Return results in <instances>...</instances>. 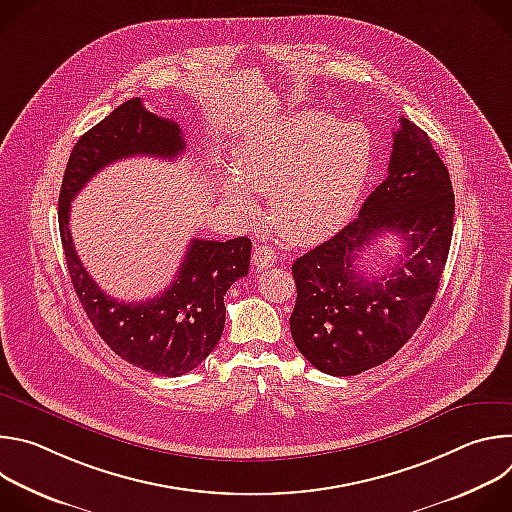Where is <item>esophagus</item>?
Returning a JSON list of instances; mask_svg holds the SVG:
<instances>
[{
  "label": "esophagus",
  "instance_id": "1",
  "mask_svg": "<svg viewBox=\"0 0 512 512\" xmlns=\"http://www.w3.org/2000/svg\"><path fill=\"white\" fill-rule=\"evenodd\" d=\"M253 265H255L257 271H263V269L273 267V265H275V253H273V249H271V247H265V245L255 247V251H253Z\"/></svg>",
  "mask_w": 512,
  "mask_h": 512
}]
</instances>
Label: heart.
I'll return each mask as SVG.
<instances>
[{
    "mask_svg": "<svg viewBox=\"0 0 512 512\" xmlns=\"http://www.w3.org/2000/svg\"><path fill=\"white\" fill-rule=\"evenodd\" d=\"M371 170L369 135L318 111L287 115L249 137L227 174L229 200L255 212V196L271 194L277 231L310 245L338 231L356 208Z\"/></svg>",
    "mask_w": 512,
    "mask_h": 512,
    "instance_id": "heart-1",
    "label": "heart"
}]
</instances>
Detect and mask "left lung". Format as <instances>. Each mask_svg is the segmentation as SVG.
<instances>
[{
	"mask_svg": "<svg viewBox=\"0 0 512 512\" xmlns=\"http://www.w3.org/2000/svg\"><path fill=\"white\" fill-rule=\"evenodd\" d=\"M454 231V190L431 139L399 119L387 178L358 218L294 265L298 298L291 336L326 375L352 377L379 367L415 334L429 312ZM404 239L406 253L381 278L355 271V257L377 234Z\"/></svg>",
	"mask_w": 512,
	"mask_h": 512,
	"instance_id": "left-lung-1",
	"label": "left lung"
}]
</instances>
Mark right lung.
I'll list each match as a JSON object with an SVG mask.
<instances>
[{
    "label": "right lung",
    "mask_w": 512,
    "mask_h": 512,
    "mask_svg": "<svg viewBox=\"0 0 512 512\" xmlns=\"http://www.w3.org/2000/svg\"><path fill=\"white\" fill-rule=\"evenodd\" d=\"M186 148L182 129L141 101L129 99L89 129L70 152L58 196V229L66 267L79 302L107 346L137 369L162 377L194 371L225 328V294L249 273L251 241L192 239L184 261L160 296L139 304L113 300L93 281L72 243L70 202L105 166L131 158L172 160Z\"/></svg>",
    "instance_id": "obj_1"
}]
</instances>
